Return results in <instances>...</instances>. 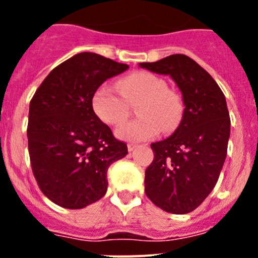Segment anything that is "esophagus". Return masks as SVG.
Segmentation results:
<instances>
[{
  "label": "esophagus",
  "instance_id": "1",
  "mask_svg": "<svg viewBox=\"0 0 258 258\" xmlns=\"http://www.w3.org/2000/svg\"><path fill=\"white\" fill-rule=\"evenodd\" d=\"M136 147H137L136 143H129V145H127V150H129V151H133Z\"/></svg>",
  "mask_w": 258,
  "mask_h": 258
}]
</instances>
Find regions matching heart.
Returning <instances> with one entry per match:
<instances>
[{
	"instance_id": "b5f03b06",
	"label": "heart",
	"mask_w": 258,
	"mask_h": 258,
	"mask_svg": "<svg viewBox=\"0 0 258 258\" xmlns=\"http://www.w3.org/2000/svg\"><path fill=\"white\" fill-rule=\"evenodd\" d=\"M120 93L108 85L95 90L92 103L95 113L108 125H118L136 106L137 115L133 121H127L117 127L116 134L122 140L146 141L159 132L170 133L178 126L183 115V102L179 94L164 79L156 75L140 71L126 75L117 81Z\"/></svg>"
}]
</instances>
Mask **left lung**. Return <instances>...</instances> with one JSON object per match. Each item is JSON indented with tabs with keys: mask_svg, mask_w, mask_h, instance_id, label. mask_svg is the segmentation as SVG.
<instances>
[{
	"mask_svg": "<svg viewBox=\"0 0 258 258\" xmlns=\"http://www.w3.org/2000/svg\"><path fill=\"white\" fill-rule=\"evenodd\" d=\"M140 66L169 75L184 104L174 133L151 145L154 160L145 173V192L163 211L190 213L213 190L226 159L230 137L226 99L213 77L187 55L173 54Z\"/></svg>",
	"mask_w": 258,
	"mask_h": 258,
	"instance_id": "obj_1",
	"label": "left lung"
}]
</instances>
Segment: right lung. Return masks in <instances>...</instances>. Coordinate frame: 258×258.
<instances>
[{"label": "right lung", "mask_w": 258, "mask_h": 258, "mask_svg": "<svg viewBox=\"0 0 258 258\" xmlns=\"http://www.w3.org/2000/svg\"><path fill=\"white\" fill-rule=\"evenodd\" d=\"M127 64L94 52L60 63L29 103L28 151L38 187L52 203L80 209L104 197L107 170L127 154L93 109V95Z\"/></svg>", "instance_id": "obj_1"}]
</instances>
